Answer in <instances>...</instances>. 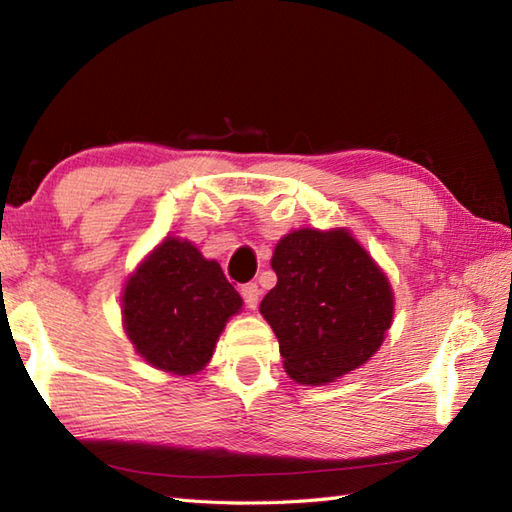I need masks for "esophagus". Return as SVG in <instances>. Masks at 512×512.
I'll return each mask as SVG.
<instances>
[{
	"label": "esophagus",
	"mask_w": 512,
	"mask_h": 512,
	"mask_svg": "<svg viewBox=\"0 0 512 512\" xmlns=\"http://www.w3.org/2000/svg\"><path fill=\"white\" fill-rule=\"evenodd\" d=\"M239 292H242L246 308L255 310V308H257V303H259V288H257V284H244V286H242V290H239Z\"/></svg>",
	"instance_id": "1"
}]
</instances>
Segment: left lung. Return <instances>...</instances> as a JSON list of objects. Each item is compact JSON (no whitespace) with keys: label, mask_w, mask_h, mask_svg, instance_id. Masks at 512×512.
<instances>
[{"label":"left lung","mask_w":512,"mask_h":512,"mask_svg":"<svg viewBox=\"0 0 512 512\" xmlns=\"http://www.w3.org/2000/svg\"><path fill=\"white\" fill-rule=\"evenodd\" d=\"M270 266L277 286L259 312L279 339L292 380L332 383L378 352L394 319V292L345 228L288 233Z\"/></svg>","instance_id":"obj_1"}]
</instances>
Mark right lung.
<instances>
[{"instance_id": "right-lung-1", "label": "right lung", "mask_w": 512, "mask_h": 512, "mask_svg": "<svg viewBox=\"0 0 512 512\" xmlns=\"http://www.w3.org/2000/svg\"><path fill=\"white\" fill-rule=\"evenodd\" d=\"M242 297L187 239L167 237L123 290V325L136 352L162 372L198 374Z\"/></svg>"}]
</instances>
